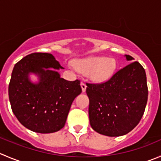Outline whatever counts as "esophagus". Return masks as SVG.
Instances as JSON below:
<instances>
[{"label":"esophagus","instance_id":"34e87169","mask_svg":"<svg viewBox=\"0 0 161 161\" xmlns=\"http://www.w3.org/2000/svg\"><path fill=\"white\" fill-rule=\"evenodd\" d=\"M80 85H81V87H82V92H85L86 90V83H84L83 82H82Z\"/></svg>","mask_w":161,"mask_h":161}]
</instances>
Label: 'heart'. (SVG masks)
<instances>
[{
  "mask_svg": "<svg viewBox=\"0 0 161 161\" xmlns=\"http://www.w3.org/2000/svg\"><path fill=\"white\" fill-rule=\"evenodd\" d=\"M69 66L73 69L81 71L88 74L91 81L96 83H101L109 80L113 76L116 69V62L112 57H92L88 58L79 59Z\"/></svg>",
  "mask_w": 161,
  "mask_h": 161,
  "instance_id": "1",
  "label": "heart"
}]
</instances>
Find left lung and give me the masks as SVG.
Instances as JSON below:
<instances>
[{
    "mask_svg": "<svg viewBox=\"0 0 161 161\" xmlns=\"http://www.w3.org/2000/svg\"><path fill=\"white\" fill-rule=\"evenodd\" d=\"M124 57L128 61L134 60ZM86 86L90 124L95 131L118 137L138 125L148 99L146 71L138 62L130 63L104 83Z\"/></svg>",
    "mask_w": 161,
    "mask_h": 161,
    "instance_id": "1",
    "label": "left lung"
}]
</instances>
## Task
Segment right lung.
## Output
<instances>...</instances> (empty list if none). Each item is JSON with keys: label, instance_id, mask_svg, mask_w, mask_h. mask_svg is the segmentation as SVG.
<instances>
[{"label": "right lung", "instance_id": "1", "mask_svg": "<svg viewBox=\"0 0 161 161\" xmlns=\"http://www.w3.org/2000/svg\"><path fill=\"white\" fill-rule=\"evenodd\" d=\"M64 69L51 53H34L15 64L8 86L11 107L22 125L34 132L53 133L64 127L75 98L82 93L80 81L60 77ZM34 74L38 82H32Z\"/></svg>", "mask_w": 161, "mask_h": 161}]
</instances>
